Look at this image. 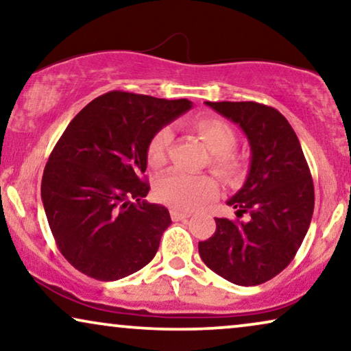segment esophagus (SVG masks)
<instances>
[{"label":"esophagus","mask_w":351,"mask_h":351,"mask_svg":"<svg viewBox=\"0 0 351 351\" xmlns=\"http://www.w3.org/2000/svg\"><path fill=\"white\" fill-rule=\"evenodd\" d=\"M189 217H190L189 213H180V210H176V209L171 210V219L176 220V222H177V220H185Z\"/></svg>","instance_id":"obj_1"}]
</instances>
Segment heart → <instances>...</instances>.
Listing matches in <instances>:
<instances>
[{"label":"heart","mask_w":351,"mask_h":351,"mask_svg":"<svg viewBox=\"0 0 351 351\" xmlns=\"http://www.w3.org/2000/svg\"><path fill=\"white\" fill-rule=\"evenodd\" d=\"M190 129L209 150V165L219 176L228 180L239 176L243 160L233 150L237 134L227 121L215 117H203L191 121ZM171 143L172 132L167 128L160 129L148 143V165L156 169L165 166ZM155 195L162 204L176 210H195L217 198L219 185L210 176H189L172 171L156 180Z\"/></svg>","instance_id":"obj_1"}]
</instances>
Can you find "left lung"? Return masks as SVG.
<instances>
[{
    "mask_svg": "<svg viewBox=\"0 0 351 351\" xmlns=\"http://www.w3.org/2000/svg\"><path fill=\"white\" fill-rule=\"evenodd\" d=\"M239 124L251 145L243 189L227 201L237 220L215 217V233L198 243L214 273L238 286L262 285L295 257L315 208L310 167L294 129L276 108L257 102H206ZM243 215L247 221H239Z\"/></svg>",
    "mask_w": 351,
    "mask_h": 351,
    "instance_id": "1",
    "label": "left lung"
}]
</instances>
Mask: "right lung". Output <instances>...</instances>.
Instances as JSON below:
<instances>
[{
	"label": "right lung",
	"mask_w": 351,
	"mask_h": 351,
	"mask_svg": "<svg viewBox=\"0 0 351 351\" xmlns=\"http://www.w3.org/2000/svg\"><path fill=\"white\" fill-rule=\"evenodd\" d=\"M190 108L186 99L112 90L71 119L46 162L41 199L57 247L76 270L117 281L155 257L171 215L143 199L148 143Z\"/></svg>",
	"instance_id": "add662e5"
}]
</instances>
